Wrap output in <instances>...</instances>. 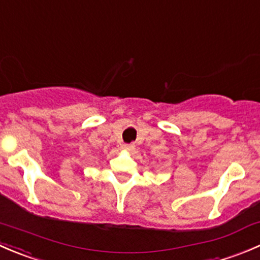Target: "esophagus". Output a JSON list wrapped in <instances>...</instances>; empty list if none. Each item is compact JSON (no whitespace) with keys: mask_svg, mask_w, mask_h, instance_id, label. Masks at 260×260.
<instances>
[{"mask_svg":"<svg viewBox=\"0 0 260 260\" xmlns=\"http://www.w3.org/2000/svg\"><path fill=\"white\" fill-rule=\"evenodd\" d=\"M122 149L123 151L132 152L133 149H135V145H122Z\"/></svg>","mask_w":260,"mask_h":260,"instance_id":"1","label":"esophagus"}]
</instances>
